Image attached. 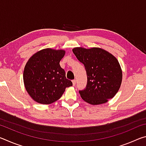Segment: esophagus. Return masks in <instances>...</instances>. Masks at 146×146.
Listing matches in <instances>:
<instances>
[{"label": "esophagus", "instance_id": "34e87169", "mask_svg": "<svg viewBox=\"0 0 146 146\" xmlns=\"http://www.w3.org/2000/svg\"><path fill=\"white\" fill-rule=\"evenodd\" d=\"M72 82H73V86H75V84H76V80H72Z\"/></svg>", "mask_w": 146, "mask_h": 146}]
</instances>
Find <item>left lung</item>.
Wrapping results in <instances>:
<instances>
[{
  "label": "left lung",
  "instance_id": "left-lung-1",
  "mask_svg": "<svg viewBox=\"0 0 146 146\" xmlns=\"http://www.w3.org/2000/svg\"><path fill=\"white\" fill-rule=\"evenodd\" d=\"M72 50L84 65L87 73L86 88L79 91L81 98L90 104L99 105L114 97L122 80V69L117 58L100 48L77 47Z\"/></svg>",
  "mask_w": 146,
  "mask_h": 146
}]
</instances>
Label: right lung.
Wrapping results in <instances>:
<instances>
[{
  "label": "right lung",
  "instance_id": "obj_1",
  "mask_svg": "<svg viewBox=\"0 0 146 146\" xmlns=\"http://www.w3.org/2000/svg\"><path fill=\"white\" fill-rule=\"evenodd\" d=\"M65 53L63 49L46 48L37 51L27 62L23 73L24 84L35 102L50 104L62 97L66 88L73 85L59 64Z\"/></svg>",
  "mask_w": 146,
  "mask_h": 146
}]
</instances>
